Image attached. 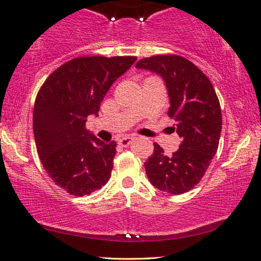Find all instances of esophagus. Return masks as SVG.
Instances as JSON below:
<instances>
[{
  "mask_svg": "<svg viewBox=\"0 0 261 261\" xmlns=\"http://www.w3.org/2000/svg\"><path fill=\"white\" fill-rule=\"evenodd\" d=\"M132 141H134V137H130V136H125V137L120 138L118 141V144L122 145V146H129Z\"/></svg>",
  "mask_w": 261,
  "mask_h": 261,
  "instance_id": "1",
  "label": "esophagus"
}]
</instances>
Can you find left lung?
I'll list each match as a JSON object with an SVG mask.
<instances>
[{
	"label": "left lung",
	"instance_id": "1",
	"mask_svg": "<svg viewBox=\"0 0 261 261\" xmlns=\"http://www.w3.org/2000/svg\"><path fill=\"white\" fill-rule=\"evenodd\" d=\"M136 67L155 72L166 83L170 108L181 138L179 148L167 156L155 150L144 163L153 187L172 195L187 193L201 181L218 151L222 129L221 108L211 80L197 66L179 56H153L141 59Z\"/></svg>",
	"mask_w": 261,
	"mask_h": 261
}]
</instances>
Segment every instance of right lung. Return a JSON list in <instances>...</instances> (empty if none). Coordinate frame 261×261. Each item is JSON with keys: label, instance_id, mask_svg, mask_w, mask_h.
<instances>
[{"label": "right lung", "instance_id": "add662e5", "mask_svg": "<svg viewBox=\"0 0 261 261\" xmlns=\"http://www.w3.org/2000/svg\"><path fill=\"white\" fill-rule=\"evenodd\" d=\"M136 57H80L57 68L36 95L33 130L41 163L56 185L74 196L90 195L111 176L116 142L86 129L110 87Z\"/></svg>", "mask_w": 261, "mask_h": 261}]
</instances>
